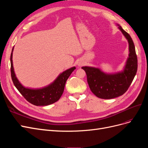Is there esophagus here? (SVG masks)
Instances as JSON below:
<instances>
[{"instance_id": "1", "label": "esophagus", "mask_w": 148, "mask_h": 148, "mask_svg": "<svg viewBox=\"0 0 148 148\" xmlns=\"http://www.w3.org/2000/svg\"><path fill=\"white\" fill-rule=\"evenodd\" d=\"M83 64H84V63H83V62H82V61H79V62H78V65L79 66H82Z\"/></svg>"}]
</instances>
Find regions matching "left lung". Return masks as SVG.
I'll list each match as a JSON object with an SVG mask.
<instances>
[{
  "instance_id": "1",
  "label": "left lung",
  "mask_w": 148,
  "mask_h": 148,
  "mask_svg": "<svg viewBox=\"0 0 148 148\" xmlns=\"http://www.w3.org/2000/svg\"><path fill=\"white\" fill-rule=\"evenodd\" d=\"M118 26L129 44L130 53L123 71L115 74H107L95 67H82L86 73L91 91L101 99H109L123 95L130 86L137 71L138 60L133 40L128 33L120 25Z\"/></svg>"
}]
</instances>
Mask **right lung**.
Returning <instances> with one entry per match:
<instances>
[{
  "instance_id": "obj_1",
  "label": "right lung",
  "mask_w": 148,
  "mask_h": 148,
  "mask_svg": "<svg viewBox=\"0 0 148 148\" xmlns=\"http://www.w3.org/2000/svg\"><path fill=\"white\" fill-rule=\"evenodd\" d=\"M12 49L10 56L11 77L15 86L21 94L26 100L34 106H48L53 104L62 96L64 91L65 83L70 75L76 69L75 66L70 68L62 73L57 79L49 86L41 89H29L22 86L16 78L13 66Z\"/></svg>"
}]
</instances>
